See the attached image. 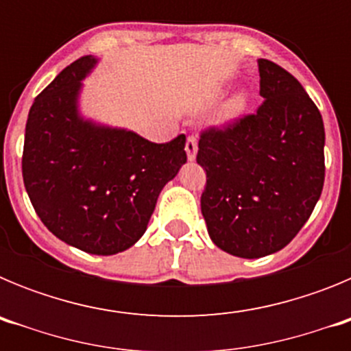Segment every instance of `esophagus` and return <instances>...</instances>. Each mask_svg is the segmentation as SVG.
<instances>
[{"instance_id":"esophagus-1","label":"esophagus","mask_w":351,"mask_h":351,"mask_svg":"<svg viewBox=\"0 0 351 351\" xmlns=\"http://www.w3.org/2000/svg\"><path fill=\"white\" fill-rule=\"evenodd\" d=\"M197 151H198V142H197V137H188V141H186V156H188V160L193 161L195 158H197Z\"/></svg>"}]
</instances>
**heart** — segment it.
<instances>
[{
	"label": "heart",
	"instance_id": "heart-1",
	"mask_svg": "<svg viewBox=\"0 0 351 351\" xmlns=\"http://www.w3.org/2000/svg\"><path fill=\"white\" fill-rule=\"evenodd\" d=\"M244 108H246V96L235 95L234 98L225 105L223 114H225L226 119H235V117H239L244 112Z\"/></svg>",
	"mask_w": 351,
	"mask_h": 351
}]
</instances>
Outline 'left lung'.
I'll return each mask as SVG.
<instances>
[{"instance_id":"8db88e82","label":"left lung","mask_w":351,"mask_h":351,"mask_svg":"<svg viewBox=\"0 0 351 351\" xmlns=\"http://www.w3.org/2000/svg\"><path fill=\"white\" fill-rule=\"evenodd\" d=\"M256 114L200 135L197 163L206 170L200 198L209 237L241 258L283 250L308 221L325 179L322 114L299 80L258 60Z\"/></svg>"}]
</instances>
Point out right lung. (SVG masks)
<instances>
[{
    "label": "right lung",
    "instance_id": "obj_1",
    "mask_svg": "<svg viewBox=\"0 0 351 351\" xmlns=\"http://www.w3.org/2000/svg\"><path fill=\"white\" fill-rule=\"evenodd\" d=\"M96 63L95 56L73 61L35 98L23 179L38 218L56 237L107 256L144 235L161 190L186 163V137L154 144L86 119L79 96Z\"/></svg>",
    "mask_w": 351,
    "mask_h": 351
}]
</instances>
